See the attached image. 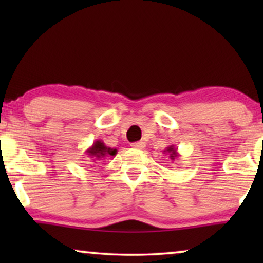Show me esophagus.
Returning <instances> with one entry per match:
<instances>
[{"mask_svg": "<svg viewBox=\"0 0 263 263\" xmlns=\"http://www.w3.org/2000/svg\"><path fill=\"white\" fill-rule=\"evenodd\" d=\"M132 147H133V148H136V149H143L146 147V143L143 141H138V142L132 143Z\"/></svg>", "mask_w": 263, "mask_h": 263, "instance_id": "esophagus-1", "label": "esophagus"}]
</instances>
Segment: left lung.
I'll return each instance as SVG.
<instances>
[{"label":"left lung","instance_id":"obj_1","mask_svg":"<svg viewBox=\"0 0 263 263\" xmlns=\"http://www.w3.org/2000/svg\"><path fill=\"white\" fill-rule=\"evenodd\" d=\"M163 152H164L165 154H167L168 158H170L171 160H175L176 158H178V157H179L178 151H177V148H176V147H175L174 145L166 147V148H165V149L163 151Z\"/></svg>","mask_w":263,"mask_h":263}]
</instances>
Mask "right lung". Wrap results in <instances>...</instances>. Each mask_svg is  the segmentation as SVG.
<instances>
[{
    "label": "right lung",
    "instance_id": "right-lung-1",
    "mask_svg": "<svg viewBox=\"0 0 263 263\" xmlns=\"http://www.w3.org/2000/svg\"><path fill=\"white\" fill-rule=\"evenodd\" d=\"M85 153L89 157V159H92L93 161H99L104 160L105 158L110 159V158L115 157L117 154V149L107 147L102 140H96L93 145L86 149Z\"/></svg>",
    "mask_w": 263,
    "mask_h": 263
}]
</instances>
